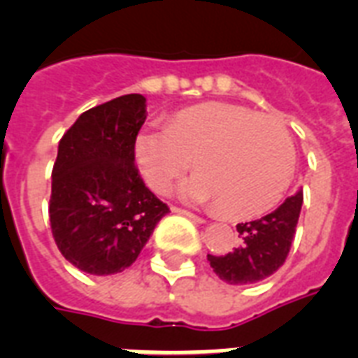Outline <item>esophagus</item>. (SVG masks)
<instances>
[{"mask_svg": "<svg viewBox=\"0 0 358 358\" xmlns=\"http://www.w3.org/2000/svg\"><path fill=\"white\" fill-rule=\"evenodd\" d=\"M172 212H176V214H181V215H186V217H190L192 221H197V223H205V220L203 217H199V215L192 214V212L188 210H182V208H177V206H173Z\"/></svg>", "mask_w": 358, "mask_h": 358, "instance_id": "1", "label": "esophagus"}]
</instances>
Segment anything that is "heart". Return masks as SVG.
I'll use <instances>...</instances> for the list:
<instances>
[{
	"label": "heart",
	"mask_w": 358,
	"mask_h": 358,
	"mask_svg": "<svg viewBox=\"0 0 358 358\" xmlns=\"http://www.w3.org/2000/svg\"><path fill=\"white\" fill-rule=\"evenodd\" d=\"M181 186L192 203L220 205L229 217L247 220L278 205L294 177L296 152L289 131L273 117L229 102L181 109L166 128H148L135 138V161L155 194Z\"/></svg>",
	"instance_id": "obj_1"
}]
</instances>
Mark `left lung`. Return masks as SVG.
<instances>
[{"label":"left lung","instance_id":"1","mask_svg":"<svg viewBox=\"0 0 358 358\" xmlns=\"http://www.w3.org/2000/svg\"><path fill=\"white\" fill-rule=\"evenodd\" d=\"M303 192L287 197L271 214L238 223V245L223 256L208 254L210 267L230 285H247L268 278L283 265L296 232Z\"/></svg>","mask_w":358,"mask_h":358}]
</instances>
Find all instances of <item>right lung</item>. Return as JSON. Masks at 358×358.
Segmentation results:
<instances>
[{"instance_id": "1", "label": "right lung", "mask_w": 358, "mask_h": 358, "mask_svg": "<svg viewBox=\"0 0 358 358\" xmlns=\"http://www.w3.org/2000/svg\"><path fill=\"white\" fill-rule=\"evenodd\" d=\"M143 94L87 109L64 133L52 166L49 220L62 256L87 274L122 273L170 212L135 166Z\"/></svg>"}]
</instances>
